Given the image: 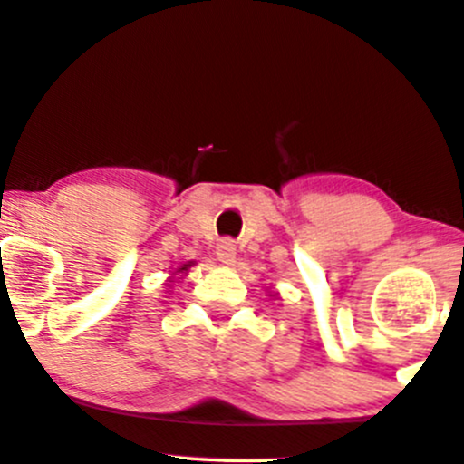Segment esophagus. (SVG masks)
Returning <instances> with one entry per match:
<instances>
[{"label": "esophagus", "instance_id": "34e87169", "mask_svg": "<svg viewBox=\"0 0 464 464\" xmlns=\"http://www.w3.org/2000/svg\"><path fill=\"white\" fill-rule=\"evenodd\" d=\"M216 255H218V259L222 263H231L236 259V244H233V239H222V242L216 246Z\"/></svg>", "mask_w": 464, "mask_h": 464}]
</instances>
